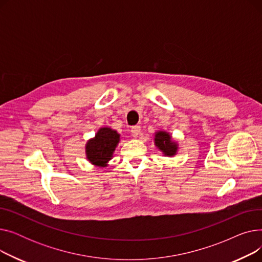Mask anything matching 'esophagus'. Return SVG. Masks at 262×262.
I'll return each instance as SVG.
<instances>
[{
    "instance_id": "obj_1",
    "label": "esophagus",
    "mask_w": 262,
    "mask_h": 262,
    "mask_svg": "<svg viewBox=\"0 0 262 262\" xmlns=\"http://www.w3.org/2000/svg\"><path fill=\"white\" fill-rule=\"evenodd\" d=\"M140 130H141V127L138 126V125H136V126H133V127H132V136L134 137V138H137V137L139 136Z\"/></svg>"
}]
</instances>
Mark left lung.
Here are the masks:
<instances>
[{
  "label": "left lung",
  "instance_id": "obj_1",
  "mask_svg": "<svg viewBox=\"0 0 262 262\" xmlns=\"http://www.w3.org/2000/svg\"><path fill=\"white\" fill-rule=\"evenodd\" d=\"M156 148L166 157H174L180 149V144L167 130H157L153 136Z\"/></svg>",
  "mask_w": 262,
  "mask_h": 262
}]
</instances>
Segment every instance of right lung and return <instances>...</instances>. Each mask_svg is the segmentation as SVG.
<instances>
[{
	"label": "right lung",
	"instance_id": "add662e5",
	"mask_svg": "<svg viewBox=\"0 0 262 262\" xmlns=\"http://www.w3.org/2000/svg\"><path fill=\"white\" fill-rule=\"evenodd\" d=\"M120 136L112 127H100L93 138H90L85 145L86 159L95 167H107L120 142Z\"/></svg>",
	"mask_w": 262,
	"mask_h": 262
}]
</instances>
